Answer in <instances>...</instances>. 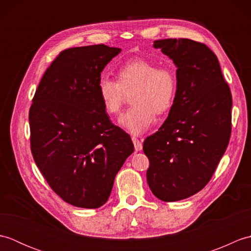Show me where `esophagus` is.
<instances>
[{"instance_id":"esophagus-1","label":"esophagus","mask_w":251,"mask_h":251,"mask_svg":"<svg viewBox=\"0 0 251 251\" xmlns=\"http://www.w3.org/2000/svg\"><path fill=\"white\" fill-rule=\"evenodd\" d=\"M132 142H134V146H135V150L136 151L142 150V142H141V140H139L136 137H132Z\"/></svg>"}]
</instances>
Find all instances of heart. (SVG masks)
Instances as JSON below:
<instances>
[{"label": "heart", "mask_w": 251, "mask_h": 251, "mask_svg": "<svg viewBox=\"0 0 251 251\" xmlns=\"http://www.w3.org/2000/svg\"><path fill=\"white\" fill-rule=\"evenodd\" d=\"M117 81L102 76L98 82V96L109 114H117L131 93L130 108L121 116L120 125L132 135L145 132L155 121V114L168 112L178 90L177 74L172 67L159 66L147 59L127 61L117 69Z\"/></svg>", "instance_id": "heart-1"}]
</instances>
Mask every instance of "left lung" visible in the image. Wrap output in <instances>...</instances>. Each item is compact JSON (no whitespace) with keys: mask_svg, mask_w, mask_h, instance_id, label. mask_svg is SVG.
Returning a JSON list of instances; mask_svg holds the SVG:
<instances>
[{"mask_svg":"<svg viewBox=\"0 0 251 251\" xmlns=\"http://www.w3.org/2000/svg\"><path fill=\"white\" fill-rule=\"evenodd\" d=\"M177 66L178 90L167 120L147 137V180L164 201H181L209 182L232 129V95L215 52L189 39L154 41Z\"/></svg>","mask_w":251,"mask_h":251,"instance_id":"1","label":"left lung"}]
</instances>
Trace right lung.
<instances>
[{
    "instance_id": "obj_1",
    "label": "right lung",
    "mask_w": 251,
    "mask_h": 251,
    "mask_svg": "<svg viewBox=\"0 0 251 251\" xmlns=\"http://www.w3.org/2000/svg\"><path fill=\"white\" fill-rule=\"evenodd\" d=\"M121 50L104 44L62 50L47 68L29 111L36 166L73 206L98 208L134 152L130 136L112 124L98 96L101 72Z\"/></svg>"
}]
</instances>
